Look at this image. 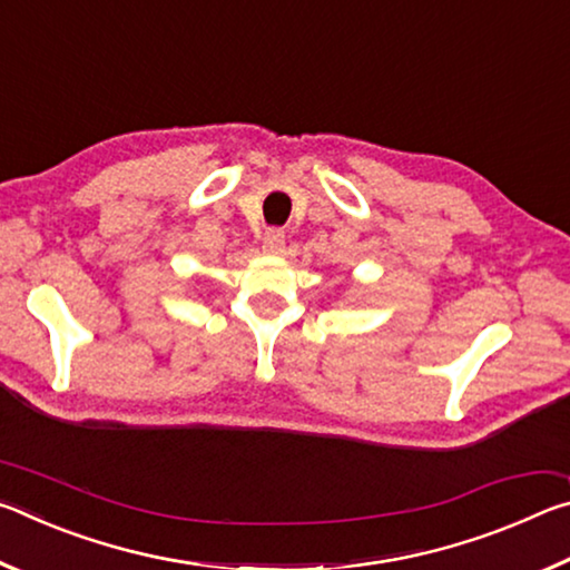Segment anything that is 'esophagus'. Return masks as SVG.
Masks as SVG:
<instances>
[{
	"label": "esophagus",
	"instance_id": "esophagus-1",
	"mask_svg": "<svg viewBox=\"0 0 570 570\" xmlns=\"http://www.w3.org/2000/svg\"><path fill=\"white\" fill-rule=\"evenodd\" d=\"M284 246H286V236H284V230H278V228H268L266 234H264V250H266V254H272V256L284 254Z\"/></svg>",
	"mask_w": 570,
	"mask_h": 570
}]
</instances>
